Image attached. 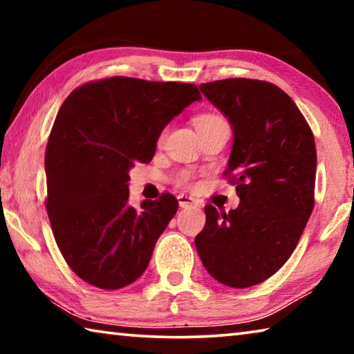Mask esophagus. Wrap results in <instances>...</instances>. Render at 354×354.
<instances>
[{
	"instance_id": "1",
	"label": "esophagus",
	"mask_w": 354,
	"mask_h": 354,
	"mask_svg": "<svg viewBox=\"0 0 354 354\" xmlns=\"http://www.w3.org/2000/svg\"><path fill=\"white\" fill-rule=\"evenodd\" d=\"M178 203H179V206H181V207H190V206L195 205V200L192 198V196H187V195H179Z\"/></svg>"
}]
</instances>
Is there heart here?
Listing matches in <instances>:
<instances>
[{"mask_svg": "<svg viewBox=\"0 0 354 354\" xmlns=\"http://www.w3.org/2000/svg\"><path fill=\"white\" fill-rule=\"evenodd\" d=\"M217 122H221L220 117L212 115V113H205V115H200V117L195 118V127H196V129H200L203 127H209V124H214V123H217ZM190 179L192 178H190L189 173H181V175L178 176L176 183L179 185H183V187H189V185L192 184Z\"/></svg>", "mask_w": 354, "mask_h": 354, "instance_id": "heart-1", "label": "heart"}]
</instances>
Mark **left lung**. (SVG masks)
Returning <instances> with one entry per match:
<instances>
[{"label": "left lung", "mask_w": 354, "mask_h": 354, "mask_svg": "<svg viewBox=\"0 0 354 354\" xmlns=\"http://www.w3.org/2000/svg\"><path fill=\"white\" fill-rule=\"evenodd\" d=\"M231 123L226 175L241 203L207 205L196 251L212 278L245 289L277 273L295 250L314 209L317 151L297 104L274 84L245 77L200 84Z\"/></svg>", "instance_id": "obj_1"}]
</instances>
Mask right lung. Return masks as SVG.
Instances as JSON below:
<instances>
[{
  "mask_svg": "<svg viewBox=\"0 0 354 354\" xmlns=\"http://www.w3.org/2000/svg\"><path fill=\"white\" fill-rule=\"evenodd\" d=\"M194 84L115 76L75 88L46 145V212L64 259L77 277L104 290L134 283L178 211L164 194L129 200V170L149 162L162 129L200 101Z\"/></svg>",
  "mask_w": 354,
  "mask_h": 354,
  "instance_id": "obj_1",
  "label": "right lung"
}]
</instances>
